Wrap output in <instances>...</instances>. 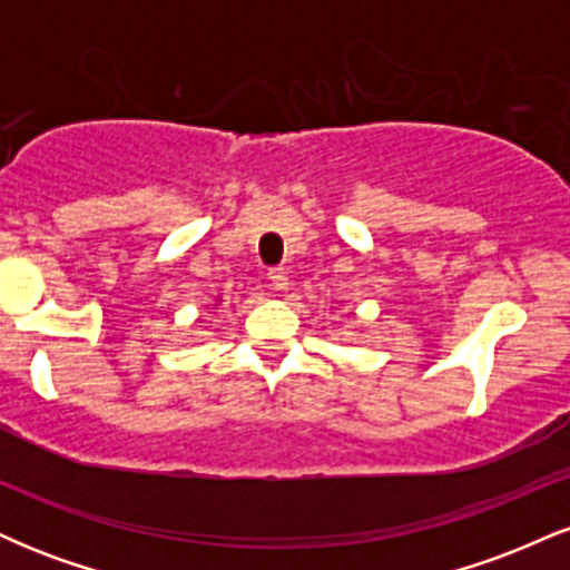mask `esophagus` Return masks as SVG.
<instances>
[{
	"instance_id": "34e87169",
	"label": "esophagus",
	"mask_w": 570,
	"mask_h": 570,
	"mask_svg": "<svg viewBox=\"0 0 570 570\" xmlns=\"http://www.w3.org/2000/svg\"><path fill=\"white\" fill-rule=\"evenodd\" d=\"M267 278H271L273 289H278V292L289 286V273H286L284 267H271V271H267Z\"/></svg>"
}]
</instances>
